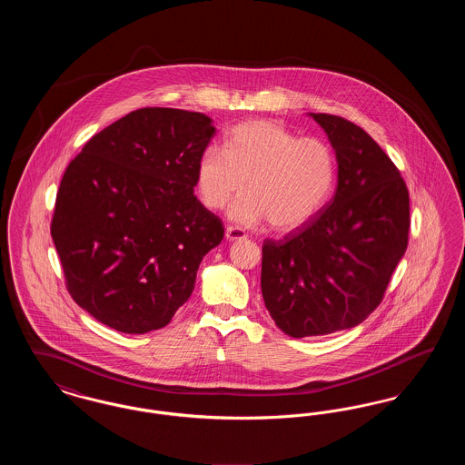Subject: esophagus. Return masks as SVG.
<instances>
[{
    "mask_svg": "<svg viewBox=\"0 0 465 465\" xmlns=\"http://www.w3.org/2000/svg\"><path fill=\"white\" fill-rule=\"evenodd\" d=\"M224 237H226L228 242H237V241H243V239H245V233H243L241 228L228 226L226 232H224Z\"/></svg>",
    "mask_w": 465,
    "mask_h": 465,
    "instance_id": "34e87169",
    "label": "esophagus"
}]
</instances>
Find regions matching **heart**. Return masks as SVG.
Listing matches in <instances>:
<instances>
[{"label":"heart","instance_id":"b5f03b06","mask_svg":"<svg viewBox=\"0 0 465 465\" xmlns=\"http://www.w3.org/2000/svg\"><path fill=\"white\" fill-rule=\"evenodd\" d=\"M336 162L317 137H300L273 120H249L224 137V150L211 146L197 162L200 199L223 209L247 184L249 195L230 209L242 226L270 222L277 232L309 223L331 193Z\"/></svg>","mask_w":465,"mask_h":465}]
</instances>
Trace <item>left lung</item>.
<instances>
[{"label":"left lung","instance_id":"8db88e82","mask_svg":"<svg viewBox=\"0 0 465 465\" xmlns=\"http://www.w3.org/2000/svg\"><path fill=\"white\" fill-rule=\"evenodd\" d=\"M328 135L338 183L312 222L263 243L262 292L292 338L361 324L380 305L408 245L410 195L392 160L352 122L309 113Z\"/></svg>","mask_w":465,"mask_h":465}]
</instances>
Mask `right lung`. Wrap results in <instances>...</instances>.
Segmentation results:
<instances>
[{
    "label": "right lung",
    "instance_id": "obj_1",
    "mask_svg": "<svg viewBox=\"0 0 465 465\" xmlns=\"http://www.w3.org/2000/svg\"><path fill=\"white\" fill-rule=\"evenodd\" d=\"M195 111L143 108L95 134L61 181L52 239L73 300L113 330L167 326L224 228L193 195L214 137Z\"/></svg>",
    "mask_w": 465,
    "mask_h": 465
}]
</instances>
